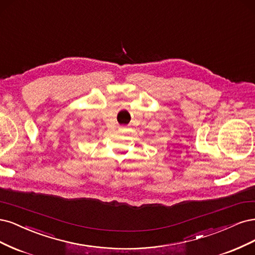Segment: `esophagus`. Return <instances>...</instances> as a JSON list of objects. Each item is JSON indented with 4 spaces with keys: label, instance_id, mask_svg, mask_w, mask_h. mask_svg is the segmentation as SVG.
Returning a JSON list of instances; mask_svg holds the SVG:
<instances>
[{
    "label": "esophagus",
    "instance_id": "34e87169",
    "mask_svg": "<svg viewBox=\"0 0 255 255\" xmlns=\"http://www.w3.org/2000/svg\"><path fill=\"white\" fill-rule=\"evenodd\" d=\"M120 130H123V131H125V130H127V128H126V127H120Z\"/></svg>",
    "mask_w": 255,
    "mask_h": 255
}]
</instances>
